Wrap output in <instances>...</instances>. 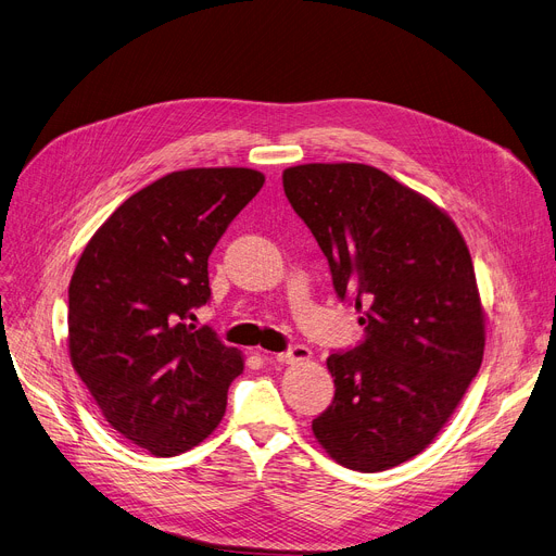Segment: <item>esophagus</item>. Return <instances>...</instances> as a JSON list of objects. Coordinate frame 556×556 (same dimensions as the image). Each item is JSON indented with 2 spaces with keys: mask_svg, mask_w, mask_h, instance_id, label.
I'll list each match as a JSON object with an SVG mask.
<instances>
[{
  "mask_svg": "<svg viewBox=\"0 0 556 556\" xmlns=\"http://www.w3.org/2000/svg\"><path fill=\"white\" fill-rule=\"evenodd\" d=\"M277 361H279V363H283V365L308 363V361H311V349H308V346H304V344H295V346H290L288 352L279 354V356H277Z\"/></svg>",
  "mask_w": 556,
  "mask_h": 556,
  "instance_id": "1",
  "label": "esophagus"
}]
</instances>
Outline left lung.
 <instances>
[{
	"label": "left lung",
	"instance_id": "8db88e82",
	"mask_svg": "<svg viewBox=\"0 0 556 556\" xmlns=\"http://www.w3.org/2000/svg\"><path fill=\"white\" fill-rule=\"evenodd\" d=\"M281 180L365 327L327 358L336 396L313 434L346 469L388 471L432 444L482 365L469 248L444 210L381 168L300 164Z\"/></svg>",
	"mask_w": 556,
	"mask_h": 556
}]
</instances>
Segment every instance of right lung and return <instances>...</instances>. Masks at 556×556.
I'll return each instance as SVG.
<instances>
[{"label": "right lung", "mask_w": 556, "mask_h": 556, "mask_svg": "<svg viewBox=\"0 0 556 556\" xmlns=\"http://www.w3.org/2000/svg\"><path fill=\"white\" fill-rule=\"evenodd\" d=\"M263 182L243 166L173 170L122 202L76 263L72 367L105 421L155 457L207 440L243 374L237 346L187 319L212 295V250Z\"/></svg>", "instance_id": "right-lung-1"}]
</instances>
